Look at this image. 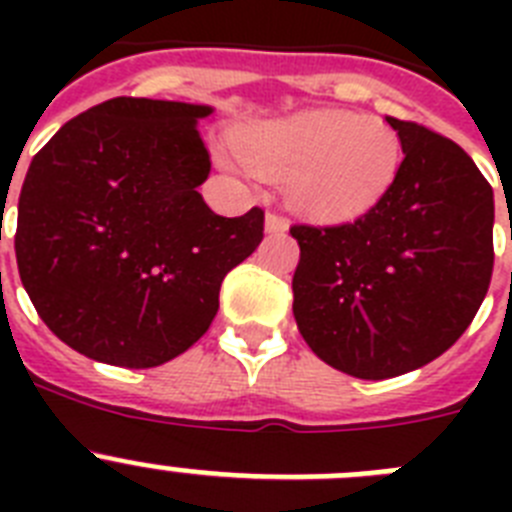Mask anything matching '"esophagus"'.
<instances>
[{"instance_id":"obj_1","label":"esophagus","mask_w":512,"mask_h":512,"mask_svg":"<svg viewBox=\"0 0 512 512\" xmlns=\"http://www.w3.org/2000/svg\"><path fill=\"white\" fill-rule=\"evenodd\" d=\"M287 230H289L287 217L277 215V212H269V215H266V233L279 235V233H287Z\"/></svg>"}]
</instances>
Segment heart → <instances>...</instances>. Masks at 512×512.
I'll return each instance as SVG.
<instances>
[{
    "instance_id": "b5f03b06",
    "label": "heart",
    "mask_w": 512,
    "mask_h": 512,
    "mask_svg": "<svg viewBox=\"0 0 512 512\" xmlns=\"http://www.w3.org/2000/svg\"><path fill=\"white\" fill-rule=\"evenodd\" d=\"M233 146L251 169L289 174V202L315 223H354L395 187L402 140L382 117L305 110L235 130ZM228 169L235 161L223 158Z\"/></svg>"
}]
</instances>
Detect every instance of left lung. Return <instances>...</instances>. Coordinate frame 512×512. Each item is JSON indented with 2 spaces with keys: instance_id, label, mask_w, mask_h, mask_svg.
I'll list each match as a JSON object with an SVG mask.
<instances>
[{
  "instance_id": "1",
  "label": "left lung",
  "mask_w": 512,
  "mask_h": 512,
  "mask_svg": "<svg viewBox=\"0 0 512 512\" xmlns=\"http://www.w3.org/2000/svg\"><path fill=\"white\" fill-rule=\"evenodd\" d=\"M402 140L390 194L354 223L295 225L297 328L318 359L359 379L420 369L454 346L492 277V187L433 130L387 117Z\"/></svg>"
}]
</instances>
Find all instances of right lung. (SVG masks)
<instances>
[{"label":"right lung","mask_w":512,"mask_h":512,"mask_svg":"<svg viewBox=\"0 0 512 512\" xmlns=\"http://www.w3.org/2000/svg\"><path fill=\"white\" fill-rule=\"evenodd\" d=\"M210 104L115 97L81 112L27 169L15 253L43 323L79 354L148 369L217 315L225 274L264 238V210L215 215L197 192Z\"/></svg>","instance_id":"1"}]
</instances>
